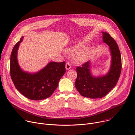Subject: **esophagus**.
Listing matches in <instances>:
<instances>
[{
    "label": "esophagus",
    "mask_w": 135,
    "mask_h": 135,
    "mask_svg": "<svg viewBox=\"0 0 135 135\" xmlns=\"http://www.w3.org/2000/svg\"><path fill=\"white\" fill-rule=\"evenodd\" d=\"M71 68V66H70V64L69 62H67L66 64V69L67 70H69Z\"/></svg>",
    "instance_id": "34e87169"
}]
</instances>
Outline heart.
I'll return each mask as SVG.
<instances>
[{"label": "heart", "mask_w": 135, "mask_h": 135, "mask_svg": "<svg viewBox=\"0 0 135 135\" xmlns=\"http://www.w3.org/2000/svg\"><path fill=\"white\" fill-rule=\"evenodd\" d=\"M80 44H75L71 46L66 49V52L70 54H75L74 61L76 64H80L85 62L88 58L90 53L91 49L88 47L82 49Z\"/></svg>", "instance_id": "b5f03b06"}]
</instances>
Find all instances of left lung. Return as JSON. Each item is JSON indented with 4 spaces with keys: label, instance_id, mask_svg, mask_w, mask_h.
<instances>
[{
    "label": "left lung",
    "instance_id": "8db88e82",
    "mask_svg": "<svg viewBox=\"0 0 135 135\" xmlns=\"http://www.w3.org/2000/svg\"><path fill=\"white\" fill-rule=\"evenodd\" d=\"M102 33L103 42L109 46L111 54V64L108 73L101 76H94L91 71L90 61L76 68L78 76L75 87L82 96L91 99L105 97L117 85L121 71V56L118 44L109 33L103 31Z\"/></svg>",
    "mask_w": 135,
    "mask_h": 135
}]
</instances>
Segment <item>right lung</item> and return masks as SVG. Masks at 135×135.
<instances>
[{
	"label": "right lung",
	"instance_id": "1",
	"mask_svg": "<svg viewBox=\"0 0 135 135\" xmlns=\"http://www.w3.org/2000/svg\"><path fill=\"white\" fill-rule=\"evenodd\" d=\"M23 37L22 36L15 45L11 53V79L16 89L27 98L32 100L46 99L54 92L66 73L65 62H50L36 73H30L23 70L18 63L17 55Z\"/></svg>",
	"mask_w": 135,
	"mask_h": 135
}]
</instances>
